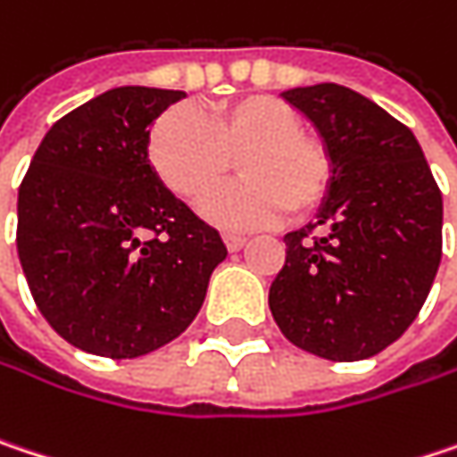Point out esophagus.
I'll list each match as a JSON object with an SVG mask.
<instances>
[{
  "mask_svg": "<svg viewBox=\"0 0 457 457\" xmlns=\"http://www.w3.org/2000/svg\"><path fill=\"white\" fill-rule=\"evenodd\" d=\"M222 240H225L228 251H240L245 245V235H235V232H225Z\"/></svg>",
  "mask_w": 457,
  "mask_h": 457,
  "instance_id": "1",
  "label": "esophagus"
}]
</instances>
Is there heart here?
I'll list each match as a JSON object with an SVG mask.
<instances>
[{"mask_svg":"<svg viewBox=\"0 0 457 457\" xmlns=\"http://www.w3.org/2000/svg\"><path fill=\"white\" fill-rule=\"evenodd\" d=\"M232 158L241 162L246 180L212 194ZM148 162L159 180L190 204L211 192L201 214L225 229L264 228L287 209L303 217L332 183L327 145L301 130L293 106L264 94L214 104L204 122L183 106L164 112L148 136Z\"/></svg>","mask_w":457,"mask_h":457,"instance_id":"b5f03b06","label":"heart"}]
</instances>
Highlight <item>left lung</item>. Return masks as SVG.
Returning a JSON list of instances; mask_svg holds the SVG:
<instances>
[{
  "mask_svg": "<svg viewBox=\"0 0 457 457\" xmlns=\"http://www.w3.org/2000/svg\"><path fill=\"white\" fill-rule=\"evenodd\" d=\"M332 159L316 222L285 235L270 287L282 335L329 361L371 358L419 316L442 259V193L416 136L337 83L290 88ZM321 224L328 232L312 238Z\"/></svg>",
  "mask_w": 457,
  "mask_h": 457,
  "instance_id": "obj_1",
  "label": "left lung"
}]
</instances>
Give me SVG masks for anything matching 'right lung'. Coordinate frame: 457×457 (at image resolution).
I'll use <instances>...</instances> for the list:
<instances>
[{
    "label": "right lung",
    "instance_id": "add662e5",
    "mask_svg": "<svg viewBox=\"0 0 457 457\" xmlns=\"http://www.w3.org/2000/svg\"><path fill=\"white\" fill-rule=\"evenodd\" d=\"M183 91L122 86L64 114L18 190V256L30 295L70 345L138 358L180 337L225 262L148 162V128Z\"/></svg>",
    "mask_w": 457,
    "mask_h": 457
}]
</instances>
